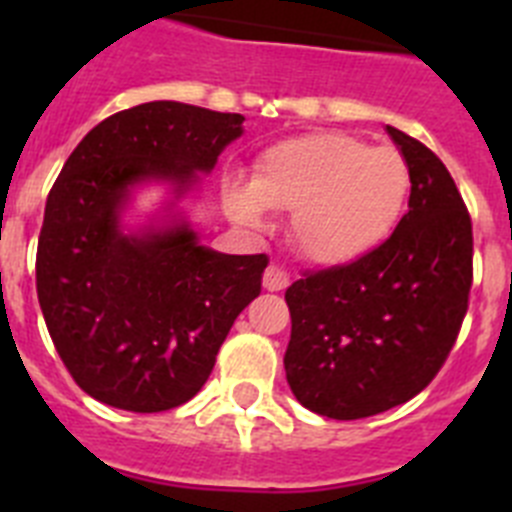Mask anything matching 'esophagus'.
Listing matches in <instances>:
<instances>
[{
    "instance_id": "1",
    "label": "esophagus",
    "mask_w": 512,
    "mask_h": 512,
    "mask_svg": "<svg viewBox=\"0 0 512 512\" xmlns=\"http://www.w3.org/2000/svg\"><path fill=\"white\" fill-rule=\"evenodd\" d=\"M289 284V277L287 271H282L279 266H266L264 271V289H269V292H279V289H284Z\"/></svg>"
}]
</instances>
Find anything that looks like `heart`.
<instances>
[{
    "mask_svg": "<svg viewBox=\"0 0 512 512\" xmlns=\"http://www.w3.org/2000/svg\"><path fill=\"white\" fill-rule=\"evenodd\" d=\"M408 194L402 153L330 130L261 151L251 182L238 174L220 182L223 210L238 228L261 233L266 212H292L289 241L320 266L348 264L377 248L400 220Z\"/></svg>",
    "mask_w": 512,
    "mask_h": 512,
    "instance_id": "1",
    "label": "heart"
}]
</instances>
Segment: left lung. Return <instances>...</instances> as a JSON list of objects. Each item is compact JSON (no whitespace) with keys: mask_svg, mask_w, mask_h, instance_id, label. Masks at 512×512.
I'll use <instances>...</instances> for the list:
<instances>
[{"mask_svg":"<svg viewBox=\"0 0 512 512\" xmlns=\"http://www.w3.org/2000/svg\"><path fill=\"white\" fill-rule=\"evenodd\" d=\"M410 169L408 212L356 259L284 292L289 390L312 413L356 420L408 402L459 336L472 287V220L441 158L387 125Z\"/></svg>","mask_w":512,"mask_h":512,"instance_id":"left-lung-1","label":"left lung"}]
</instances>
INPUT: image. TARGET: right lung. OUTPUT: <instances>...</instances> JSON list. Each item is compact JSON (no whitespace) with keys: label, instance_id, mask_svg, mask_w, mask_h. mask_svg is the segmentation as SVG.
Returning a JSON list of instances; mask_svg holds the SVG:
<instances>
[{"label":"right lung","instance_id":"obj_1","mask_svg":"<svg viewBox=\"0 0 512 512\" xmlns=\"http://www.w3.org/2000/svg\"><path fill=\"white\" fill-rule=\"evenodd\" d=\"M243 115L146 102L107 117L63 164L38 241V300L71 377L94 400L161 413L192 400L243 307L259 297L264 253L202 246L182 202L243 135ZM164 186L146 224L134 194Z\"/></svg>","mask_w":512,"mask_h":512}]
</instances>
